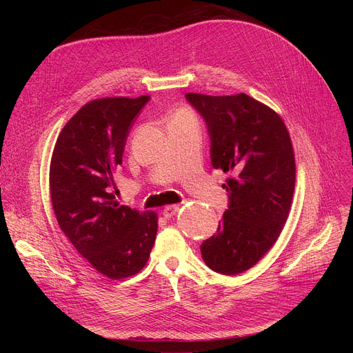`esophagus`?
I'll list each match as a JSON object with an SVG mask.
<instances>
[{
    "label": "esophagus",
    "mask_w": 353,
    "mask_h": 353,
    "mask_svg": "<svg viewBox=\"0 0 353 353\" xmlns=\"http://www.w3.org/2000/svg\"><path fill=\"white\" fill-rule=\"evenodd\" d=\"M177 212H179V205L165 206V208L163 209V216H164L165 219H170V217H173Z\"/></svg>",
    "instance_id": "esophagus-1"
}]
</instances>
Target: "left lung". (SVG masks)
I'll use <instances>...</instances> for the list:
<instances>
[{
  "label": "left lung",
  "instance_id": "1",
  "mask_svg": "<svg viewBox=\"0 0 353 353\" xmlns=\"http://www.w3.org/2000/svg\"><path fill=\"white\" fill-rule=\"evenodd\" d=\"M186 100L206 121L214 169L230 173L229 208L217 233L201 243L205 263L221 274L254 266L279 237L292 206L296 164L281 116L245 92Z\"/></svg>",
  "mask_w": 353,
  "mask_h": 353
}]
</instances>
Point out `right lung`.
I'll list each match as a JSON object with an SVG mask.
<instances>
[{
    "mask_svg": "<svg viewBox=\"0 0 353 353\" xmlns=\"http://www.w3.org/2000/svg\"><path fill=\"white\" fill-rule=\"evenodd\" d=\"M150 100L107 97L83 105L61 130L50 164L59 226L85 261L110 279L139 273L157 233V214L116 201L114 173L141 108Z\"/></svg>",
    "mask_w": 353,
    "mask_h": 353,
    "instance_id": "right-lung-1",
    "label": "right lung"
}]
</instances>
